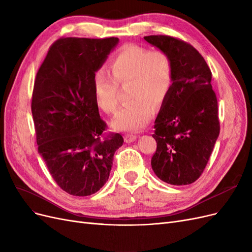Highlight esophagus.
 I'll list each match as a JSON object with an SVG mask.
<instances>
[{
    "mask_svg": "<svg viewBox=\"0 0 252 252\" xmlns=\"http://www.w3.org/2000/svg\"><path fill=\"white\" fill-rule=\"evenodd\" d=\"M136 138H137V136L134 135V134H126L125 135V142L126 143H132L136 140Z\"/></svg>",
    "mask_w": 252,
    "mask_h": 252,
    "instance_id": "esophagus-1",
    "label": "esophagus"
}]
</instances>
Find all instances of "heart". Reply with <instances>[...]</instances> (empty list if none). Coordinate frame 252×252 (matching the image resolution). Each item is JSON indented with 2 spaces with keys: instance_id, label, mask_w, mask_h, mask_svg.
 <instances>
[{
  "instance_id": "obj_1",
  "label": "heart",
  "mask_w": 252,
  "mask_h": 252,
  "mask_svg": "<svg viewBox=\"0 0 252 252\" xmlns=\"http://www.w3.org/2000/svg\"><path fill=\"white\" fill-rule=\"evenodd\" d=\"M110 72L98 70L94 76V96L106 114L118 106V84L130 83L128 99L111 121L120 131H137L149 123L153 108L168 96L173 82V64L163 51L130 45L122 49L110 63Z\"/></svg>"
}]
</instances>
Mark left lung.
<instances>
[{"label": "left lung", "instance_id": "obj_1", "mask_svg": "<svg viewBox=\"0 0 252 252\" xmlns=\"http://www.w3.org/2000/svg\"><path fill=\"white\" fill-rule=\"evenodd\" d=\"M144 39L166 52L173 64L171 90L154 122L151 167L169 185H190L202 174L220 132L212 72L189 43L167 35Z\"/></svg>", "mask_w": 252, "mask_h": 252}]
</instances>
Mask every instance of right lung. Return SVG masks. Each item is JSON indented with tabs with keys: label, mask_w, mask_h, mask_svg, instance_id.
I'll use <instances>...</instances> for the list:
<instances>
[{
	"label": "right lung",
	"mask_w": 252,
	"mask_h": 252,
	"mask_svg": "<svg viewBox=\"0 0 252 252\" xmlns=\"http://www.w3.org/2000/svg\"><path fill=\"white\" fill-rule=\"evenodd\" d=\"M119 38H60L51 46L34 82L32 116L38 153L56 184L90 196L106 184L120 133L102 138L106 124L94 96V76Z\"/></svg>",
	"instance_id": "right-lung-1"
}]
</instances>
